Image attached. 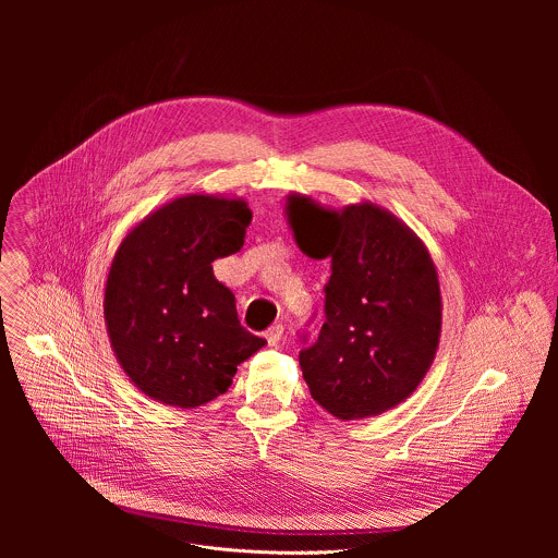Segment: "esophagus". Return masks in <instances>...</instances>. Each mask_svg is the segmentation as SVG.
Instances as JSON below:
<instances>
[{
    "label": "esophagus",
    "mask_w": 558,
    "mask_h": 558,
    "mask_svg": "<svg viewBox=\"0 0 558 558\" xmlns=\"http://www.w3.org/2000/svg\"><path fill=\"white\" fill-rule=\"evenodd\" d=\"M282 333H284L282 325H274V327L265 333V338H267L269 347H278V344H280V340H282Z\"/></svg>",
    "instance_id": "esophagus-1"
}]
</instances>
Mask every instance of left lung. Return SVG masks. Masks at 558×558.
Masks as SVG:
<instances>
[{"label": "left lung", "instance_id": "obj_1", "mask_svg": "<svg viewBox=\"0 0 558 558\" xmlns=\"http://www.w3.org/2000/svg\"><path fill=\"white\" fill-rule=\"evenodd\" d=\"M284 214L300 252L331 260L327 320L300 353L311 397L342 422L402 404L439 349L441 291L428 247L371 201L331 209L291 192Z\"/></svg>", "mask_w": 558, "mask_h": 558}]
</instances>
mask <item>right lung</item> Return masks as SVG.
I'll return each mask as SVG.
<instances>
[{
    "instance_id": "obj_1",
    "label": "right lung",
    "mask_w": 558,
    "mask_h": 558,
    "mask_svg": "<svg viewBox=\"0 0 558 558\" xmlns=\"http://www.w3.org/2000/svg\"><path fill=\"white\" fill-rule=\"evenodd\" d=\"M245 198L192 192L149 211L112 258L104 317L110 347L149 400L198 409L267 342L241 327L233 293L211 263L245 243Z\"/></svg>"
}]
</instances>
